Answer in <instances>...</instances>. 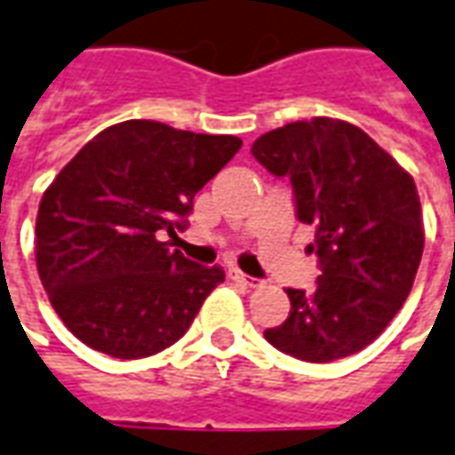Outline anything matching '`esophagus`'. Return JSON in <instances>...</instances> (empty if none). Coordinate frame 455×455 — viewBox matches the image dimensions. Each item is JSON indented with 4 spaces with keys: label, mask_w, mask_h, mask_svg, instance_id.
<instances>
[{
    "label": "esophagus",
    "mask_w": 455,
    "mask_h": 455,
    "mask_svg": "<svg viewBox=\"0 0 455 455\" xmlns=\"http://www.w3.org/2000/svg\"><path fill=\"white\" fill-rule=\"evenodd\" d=\"M233 279L235 282H240V284H244L247 286V289H257V286L262 284V282H259V279H254V276H250V274H244V272H240V269H233Z\"/></svg>",
    "instance_id": "esophagus-1"
}]
</instances>
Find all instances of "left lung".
<instances>
[{
	"mask_svg": "<svg viewBox=\"0 0 455 455\" xmlns=\"http://www.w3.org/2000/svg\"><path fill=\"white\" fill-rule=\"evenodd\" d=\"M252 156L291 181L296 218L315 228L314 291L286 289L291 311L264 331L276 350L331 363L370 346L407 301L424 225L417 186L365 132L314 117L262 134Z\"/></svg>",
	"mask_w": 455,
	"mask_h": 455,
	"instance_id": "8db88e82",
	"label": "left lung"
}]
</instances>
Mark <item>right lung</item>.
<instances>
[{"label": "right lung", "instance_id": "1", "mask_svg": "<svg viewBox=\"0 0 455 455\" xmlns=\"http://www.w3.org/2000/svg\"><path fill=\"white\" fill-rule=\"evenodd\" d=\"M240 147L233 134L130 119L100 132L66 164L38 205L36 267L73 336L105 355L137 360L188 331L225 272L161 240L186 230L196 193Z\"/></svg>", "mask_w": 455, "mask_h": 455}]
</instances>
